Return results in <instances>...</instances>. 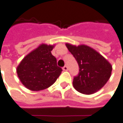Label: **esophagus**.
<instances>
[{"label": "esophagus", "mask_w": 123, "mask_h": 123, "mask_svg": "<svg viewBox=\"0 0 123 123\" xmlns=\"http://www.w3.org/2000/svg\"><path fill=\"white\" fill-rule=\"evenodd\" d=\"M63 71H68V66H65L63 68Z\"/></svg>", "instance_id": "34e87169"}]
</instances>
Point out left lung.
I'll return each instance as SVG.
<instances>
[{"label": "left lung", "instance_id": "left-lung-1", "mask_svg": "<svg viewBox=\"0 0 123 123\" xmlns=\"http://www.w3.org/2000/svg\"><path fill=\"white\" fill-rule=\"evenodd\" d=\"M76 58L79 73L73 81L74 87L84 94H92L101 89L110 78L112 67L108 61L93 48L81 44H66Z\"/></svg>", "mask_w": 123, "mask_h": 123}]
</instances>
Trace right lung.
Wrapping results in <instances>:
<instances>
[{"mask_svg": "<svg viewBox=\"0 0 123 123\" xmlns=\"http://www.w3.org/2000/svg\"><path fill=\"white\" fill-rule=\"evenodd\" d=\"M53 47L54 45L40 44L26 55L18 66L17 75L28 89H45L60 76L63 70L57 66V60L51 53Z\"/></svg>", "mask_w": 123, "mask_h": 123, "instance_id": "add662e5", "label": "right lung"}]
</instances>
